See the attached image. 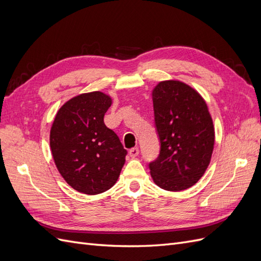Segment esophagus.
Instances as JSON below:
<instances>
[{"label":"esophagus","instance_id":"esophagus-1","mask_svg":"<svg viewBox=\"0 0 261 261\" xmlns=\"http://www.w3.org/2000/svg\"><path fill=\"white\" fill-rule=\"evenodd\" d=\"M139 154V149H138V147H134V148H132L130 150H129V155L132 156V158H135V156H137Z\"/></svg>","mask_w":261,"mask_h":261}]
</instances>
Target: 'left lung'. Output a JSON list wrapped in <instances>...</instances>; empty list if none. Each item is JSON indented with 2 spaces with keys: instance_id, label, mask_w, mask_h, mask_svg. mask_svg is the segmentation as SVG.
Masks as SVG:
<instances>
[{
  "instance_id": "left-lung-1",
  "label": "left lung",
  "mask_w": 261,
  "mask_h": 261,
  "mask_svg": "<svg viewBox=\"0 0 261 261\" xmlns=\"http://www.w3.org/2000/svg\"><path fill=\"white\" fill-rule=\"evenodd\" d=\"M152 101L160 152L149 162L150 173L165 191H184L198 181L210 163L212 118L200 94L177 81L158 84Z\"/></svg>"
}]
</instances>
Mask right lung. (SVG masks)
Returning <instances> with one entry per match:
<instances>
[{"instance_id":"add662e5","label":"right lung","mask_w":261,"mask_h":261,"mask_svg":"<svg viewBox=\"0 0 261 261\" xmlns=\"http://www.w3.org/2000/svg\"><path fill=\"white\" fill-rule=\"evenodd\" d=\"M112 100L100 91L67 101L55 116L50 147L55 165L67 184L80 193L97 195L120 176L127 150L103 117Z\"/></svg>"}]
</instances>
